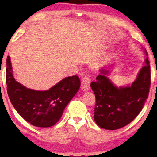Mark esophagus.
Here are the masks:
<instances>
[{
    "instance_id": "esophagus-1",
    "label": "esophagus",
    "mask_w": 157,
    "mask_h": 157,
    "mask_svg": "<svg viewBox=\"0 0 157 157\" xmlns=\"http://www.w3.org/2000/svg\"><path fill=\"white\" fill-rule=\"evenodd\" d=\"M91 77L89 75H84L81 81V89L83 91H88L90 89V83H91Z\"/></svg>"
}]
</instances>
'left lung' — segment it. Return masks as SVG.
<instances>
[{
  "instance_id": "8db88e82",
  "label": "left lung",
  "mask_w": 157,
  "mask_h": 157,
  "mask_svg": "<svg viewBox=\"0 0 157 157\" xmlns=\"http://www.w3.org/2000/svg\"><path fill=\"white\" fill-rule=\"evenodd\" d=\"M146 54L147 52L146 51ZM101 70L91 88L96 96L94 119L104 129L116 130L131 123L142 110L151 85V68L148 57L132 86L116 87Z\"/></svg>"
}]
</instances>
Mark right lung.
Instances as JSON below:
<instances>
[{
    "label": "right lung",
    "mask_w": 157,
    "mask_h": 157,
    "mask_svg": "<svg viewBox=\"0 0 157 157\" xmlns=\"http://www.w3.org/2000/svg\"><path fill=\"white\" fill-rule=\"evenodd\" d=\"M6 65L8 95L17 112L35 126L45 128L55 125L80 88L78 76L66 77L47 91H35L15 80L9 56Z\"/></svg>",
    "instance_id": "right-lung-1"
}]
</instances>
